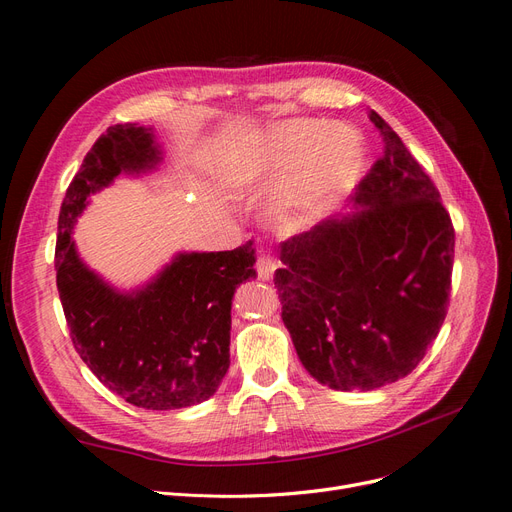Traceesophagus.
<instances>
[{
  "label": "esophagus",
  "mask_w": 512,
  "mask_h": 512,
  "mask_svg": "<svg viewBox=\"0 0 512 512\" xmlns=\"http://www.w3.org/2000/svg\"><path fill=\"white\" fill-rule=\"evenodd\" d=\"M277 269V260L271 254H260L256 260V273L260 280H271Z\"/></svg>",
  "instance_id": "esophagus-1"
}]
</instances>
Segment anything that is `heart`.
<instances>
[{"label": "heart", "instance_id": "1", "mask_svg": "<svg viewBox=\"0 0 512 512\" xmlns=\"http://www.w3.org/2000/svg\"><path fill=\"white\" fill-rule=\"evenodd\" d=\"M365 147L350 128L290 121L267 130L232 160L228 177L245 188L277 186L271 213L284 230H301L327 218L361 173Z\"/></svg>", "mask_w": 512, "mask_h": 512}]
</instances>
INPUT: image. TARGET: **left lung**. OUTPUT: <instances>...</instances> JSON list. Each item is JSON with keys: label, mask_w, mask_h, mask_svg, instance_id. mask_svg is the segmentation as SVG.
<instances>
[{"label": "left lung", "mask_w": 512, "mask_h": 512, "mask_svg": "<svg viewBox=\"0 0 512 512\" xmlns=\"http://www.w3.org/2000/svg\"><path fill=\"white\" fill-rule=\"evenodd\" d=\"M384 151L359 209L280 245L282 320L303 367L335 391H374L423 361L446 318L455 228L423 166L376 111Z\"/></svg>", "instance_id": "8db88e82"}]
</instances>
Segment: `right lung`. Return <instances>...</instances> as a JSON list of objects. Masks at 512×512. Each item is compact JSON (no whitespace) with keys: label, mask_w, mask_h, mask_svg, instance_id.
I'll return each mask as SVG.
<instances>
[{"label":"right lung","mask_w":512,"mask_h":512,"mask_svg":"<svg viewBox=\"0 0 512 512\" xmlns=\"http://www.w3.org/2000/svg\"><path fill=\"white\" fill-rule=\"evenodd\" d=\"M160 160L151 128L117 123L98 138L61 203L55 269L72 344L96 378L132 406L179 410L209 399L226 376L232 294L256 277L252 241L230 252L177 254L134 292L108 286L72 241L91 194Z\"/></svg>","instance_id":"1"}]
</instances>
